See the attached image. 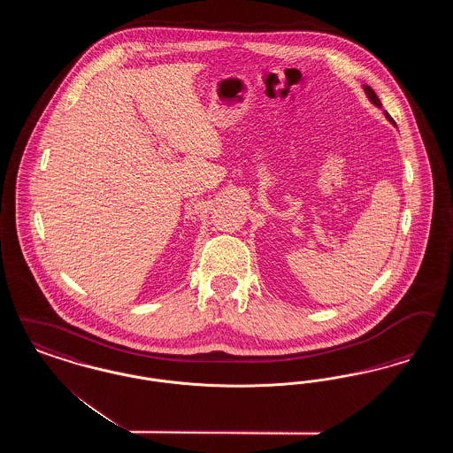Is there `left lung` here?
Masks as SVG:
<instances>
[{
	"instance_id": "obj_1",
	"label": "left lung",
	"mask_w": 453,
	"mask_h": 453,
	"mask_svg": "<svg viewBox=\"0 0 453 453\" xmlns=\"http://www.w3.org/2000/svg\"><path fill=\"white\" fill-rule=\"evenodd\" d=\"M364 91H365L366 98L370 100V104H373L377 108H382V104H380L379 96L375 95V91H373L372 88L368 87V85H364ZM384 115H386V119H388V122H390L394 127H397V126H395V122L392 120V117L388 115V111H384Z\"/></svg>"
}]
</instances>
